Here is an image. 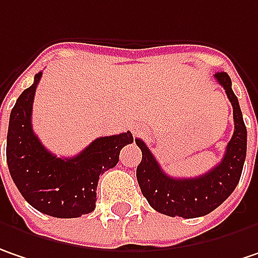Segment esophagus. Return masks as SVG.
Masks as SVG:
<instances>
[{
    "label": "esophagus",
    "instance_id": "esophagus-1",
    "mask_svg": "<svg viewBox=\"0 0 258 258\" xmlns=\"http://www.w3.org/2000/svg\"><path fill=\"white\" fill-rule=\"evenodd\" d=\"M134 131H136V130H134Z\"/></svg>",
    "mask_w": 258,
    "mask_h": 258
}]
</instances>
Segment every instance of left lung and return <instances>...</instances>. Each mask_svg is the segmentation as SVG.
Listing matches in <instances>:
<instances>
[{
	"instance_id": "1",
	"label": "left lung",
	"mask_w": 258,
	"mask_h": 258,
	"mask_svg": "<svg viewBox=\"0 0 258 258\" xmlns=\"http://www.w3.org/2000/svg\"><path fill=\"white\" fill-rule=\"evenodd\" d=\"M225 89L234 109V134L219 163L205 175L196 178H172L166 175L143 140L136 139L142 150V162L137 166L140 189L156 212L184 219L200 218L219 207L235 189L242 174L247 155V128L238 99L232 92L231 77L220 71L215 74Z\"/></svg>"
}]
</instances>
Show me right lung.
<instances>
[{"mask_svg": "<svg viewBox=\"0 0 258 258\" xmlns=\"http://www.w3.org/2000/svg\"><path fill=\"white\" fill-rule=\"evenodd\" d=\"M19 96L10 114L7 163L10 175L24 200L53 218H79L96 207L99 175L114 168L124 146L133 143L127 131L99 137L73 158H56L43 147L32 128V108L38 83Z\"/></svg>", "mask_w": 258, "mask_h": 258, "instance_id": "obj_1", "label": "right lung"}]
</instances>
